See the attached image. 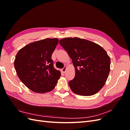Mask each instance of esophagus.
I'll return each mask as SVG.
<instances>
[{
  "label": "esophagus",
  "mask_w": 130,
  "mask_h": 130,
  "mask_svg": "<svg viewBox=\"0 0 130 130\" xmlns=\"http://www.w3.org/2000/svg\"><path fill=\"white\" fill-rule=\"evenodd\" d=\"M66 67H64L62 69L61 71H62V72L63 73H64L65 72H66Z\"/></svg>",
  "instance_id": "obj_1"
}]
</instances>
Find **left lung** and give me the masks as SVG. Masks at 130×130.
<instances>
[{
    "label": "left lung",
    "mask_w": 130,
    "mask_h": 130,
    "mask_svg": "<svg viewBox=\"0 0 130 130\" xmlns=\"http://www.w3.org/2000/svg\"><path fill=\"white\" fill-rule=\"evenodd\" d=\"M72 60L75 75L68 84L72 91L90 96L103 87L110 72L111 60L106 51L95 43L78 37L59 41Z\"/></svg>",
    "instance_id": "8db88e82"
}]
</instances>
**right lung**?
<instances>
[{
    "label": "right lung",
    "instance_id": "right-lung-1",
    "mask_svg": "<svg viewBox=\"0 0 130 130\" xmlns=\"http://www.w3.org/2000/svg\"><path fill=\"white\" fill-rule=\"evenodd\" d=\"M57 38H46L31 43L18 51L14 61L19 79L32 91L45 93L52 90L61 72L54 67L52 55Z\"/></svg>",
    "mask_w": 130,
    "mask_h": 130
}]
</instances>
